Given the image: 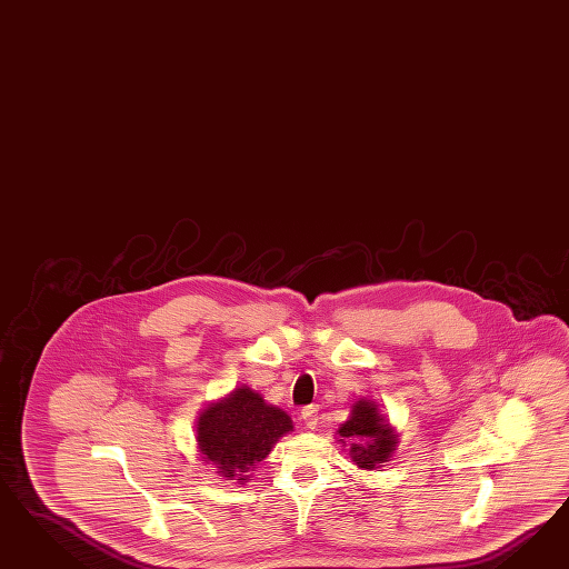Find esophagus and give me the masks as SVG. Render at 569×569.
Instances as JSON below:
<instances>
[{"label": "esophagus", "mask_w": 569, "mask_h": 569, "mask_svg": "<svg viewBox=\"0 0 569 569\" xmlns=\"http://www.w3.org/2000/svg\"><path fill=\"white\" fill-rule=\"evenodd\" d=\"M300 419H302V423H305L309 430H315V428L319 426V413H317L315 407L302 409V411H300Z\"/></svg>", "instance_id": "esophagus-1"}]
</instances>
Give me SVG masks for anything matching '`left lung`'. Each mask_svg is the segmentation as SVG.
Instances as JSON below:
<instances>
[{
	"mask_svg": "<svg viewBox=\"0 0 569 569\" xmlns=\"http://www.w3.org/2000/svg\"><path fill=\"white\" fill-rule=\"evenodd\" d=\"M338 436L346 447L352 461L361 469H378L381 463L390 461L398 445L397 431L379 415L378 405L369 400H359L352 409L350 419L342 423Z\"/></svg>",
	"mask_w": 569,
	"mask_h": 569,
	"instance_id": "1",
	"label": "left lung"
}]
</instances>
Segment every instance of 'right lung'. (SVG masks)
<instances>
[{
    "label": "right lung",
    "instance_id": "add662e5",
    "mask_svg": "<svg viewBox=\"0 0 569 569\" xmlns=\"http://www.w3.org/2000/svg\"><path fill=\"white\" fill-rule=\"evenodd\" d=\"M292 430L290 415L241 386L200 413L196 440L204 461L217 467L219 476L243 482L250 478L246 473L254 471L277 440Z\"/></svg>",
    "mask_w": 569,
    "mask_h": 569
}]
</instances>
